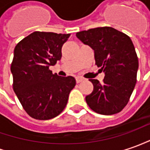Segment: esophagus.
Masks as SVG:
<instances>
[{
	"mask_svg": "<svg viewBox=\"0 0 150 150\" xmlns=\"http://www.w3.org/2000/svg\"><path fill=\"white\" fill-rule=\"evenodd\" d=\"M75 79H76L77 83H79V82H82L84 79L82 78V77H80V76H77V77H75Z\"/></svg>",
	"mask_w": 150,
	"mask_h": 150,
	"instance_id": "1",
	"label": "esophagus"
}]
</instances>
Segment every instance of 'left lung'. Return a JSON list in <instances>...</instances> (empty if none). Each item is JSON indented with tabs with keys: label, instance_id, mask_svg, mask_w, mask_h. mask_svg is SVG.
Instances as JSON below:
<instances>
[{
	"label": "left lung",
	"instance_id": "obj_1",
	"mask_svg": "<svg viewBox=\"0 0 150 150\" xmlns=\"http://www.w3.org/2000/svg\"><path fill=\"white\" fill-rule=\"evenodd\" d=\"M76 37L94 52L95 64L104 72L103 82L89 79L93 92L85 97L95 112H120L129 102L136 83L138 57L130 37L112 27H99L76 33Z\"/></svg>",
	"mask_w": 150,
	"mask_h": 150
}]
</instances>
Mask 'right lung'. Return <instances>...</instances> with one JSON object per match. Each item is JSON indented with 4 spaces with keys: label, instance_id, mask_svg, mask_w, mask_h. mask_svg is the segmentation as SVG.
I'll return each instance as SVG.
<instances>
[{
    "label": "right lung",
    "instance_id": "1",
    "mask_svg": "<svg viewBox=\"0 0 150 150\" xmlns=\"http://www.w3.org/2000/svg\"><path fill=\"white\" fill-rule=\"evenodd\" d=\"M71 34L33 32L14 50L11 71L13 88L26 112L34 119L56 117L66 108L75 85L73 76L53 75L50 66L62 58V47Z\"/></svg>",
    "mask_w": 150,
    "mask_h": 150
}]
</instances>
